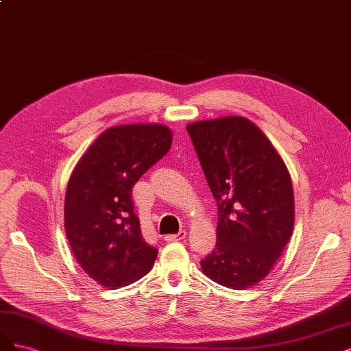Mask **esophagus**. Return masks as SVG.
<instances>
[{
    "mask_svg": "<svg viewBox=\"0 0 351 351\" xmlns=\"http://www.w3.org/2000/svg\"><path fill=\"white\" fill-rule=\"evenodd\" d=\"M185 236H186V232L185 230H180L179 233H176V234H166L165 236V241L166 242H178V241H184L185 239Z\"/></svg>",
    "mask_w": 351,
    "mask_h": 351,
    "instance_id": "34e87169",
    "label": "esophagus"
}]
</instances>
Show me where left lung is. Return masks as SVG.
Returning <instances> with one entry per match:
<instances>
[{"label":"left lung","mask_w":351,"mask_h":351,"mask_svg":"<svg viewBox=\"0 0 351 351\" xmlns=\"http://www.w3.org/2000/svg\"><path fill=\"white\" fill-rule=\"evenodd\" d=\"M186 131L219 213L216 250L201 268L220 286L247 289L268 276L289 243L295 223L290 175L250 119L201 121Z\"/></svg>","instance_id":"obj_1"}]
</instances>
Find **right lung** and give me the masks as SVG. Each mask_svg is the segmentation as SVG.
Segmentation results:
<instances>
[{"mask_svg": "<svg viewBox=\"0 0 351 351\" xmlns=\"http://www.w3.org/2000/svg\"><path fill=\"white\" fill-rule=\"evenodd\" d=\"M172 144L165 125L106 130L84 153L65 194V233L77 263L100 286L119 289L152 269L157 250L143 237L132 188Z\"/></svg>", "mask_w": 351, "mask_h": 351, "instance_id": "1", "label": "right lung"}]
</instances>
